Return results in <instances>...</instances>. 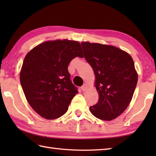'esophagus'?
Segmentation results:
<instances>
[{
	"mask_svg": "<svg viewBox=\"0 0 156 156\" xmlns=\"http://www.w3.org/2000/svg\"><path fill=\"white\" fill-rule=\"evenodd\" d=\"M88 88V86H87V84H84L83 86H82V87H81V89H82V90L83 91V92H84L86 90H87V88Z\"/></svg>",
	"mask_w": 156,
	"mask_h": 156,
	"instance_id": "esophagus-1",
	"label": "esophagus"
}]
</instances>
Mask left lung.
Here are the masks:
<instances>
[{
  "label": "left lung",
  "mask_w": 156,
  "mask_h": 156,
  "mask_svg": "<svg viewBox=\"0 0 156 156\" xmlns=\"http://www.w3.org/2000/svg\"><path fill=\"white\" fill-rule=\"evenodd\" d=\"M84 56L93 69L98 101L90 107L94 117L111 121L124 112L138 80L131 56L112 45L82 42Z\"/></svg>",
  "instance_id": "8db88e82"
}]
</instances>
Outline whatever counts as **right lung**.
I'll return each mask as SVG.
<instances>
[{"label":"right lung","instance_id":"right-lung-1","mask_svg":"<svg viewBox=\"0 0 156 156\" xmlns=\"http://www.w3.org/2000/svg\"><path fill=\"white\" fill-rule=\"evenodd\" d=\"M76 57L83 58L80 44L68 39L44 42L26 55L20 82L29 104L41 117L55 119L67 112L78 92L68 70Z\"/></svg>","mask_w":156,"mask_h":156}]
</instances>
